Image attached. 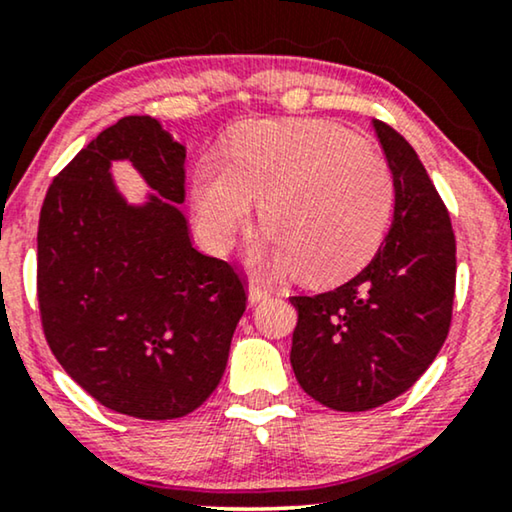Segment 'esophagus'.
Returning a JSON list of instances; mask_svg holds the SVG:
<instances>
[{
    "label": "esophagus",
    "mask_w": 512,
    "mask_h": 512,
    "mask_svg": "<svg viewBox=\"0 0 512 512\" xmlns=\"http://www.w3.org/2000/svg\"><path fill=\"white\" fill-rule=\"evenodd\" d=\"M268 296H270L268 286H265L263 282H258V279H251V282H249V303L256 305V303H261V300H265Z\"/></svg>",
    "instance_id": "obj_1"
}]
</instances>
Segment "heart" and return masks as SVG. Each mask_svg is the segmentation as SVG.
<instances>
[{
	"label": "heart",
	"mask_w": 512,
	"mask_h": 512,
	"mask_svg": "<svg viewBox=\"0 0 512 512\" xmlns=\"http://www.w3.org/2000/svg\"><path fill=\"white\" fill-rule=\"evenodd\" d=\"M195 219L205 242L228 249L263 202L270 228L258 261L340 282L377 254L396 209V179L382 153L328 121L261 123L228 158L200 160Z\"/></svg>",
	"instance_id": "heart-1"
}]
</instances>
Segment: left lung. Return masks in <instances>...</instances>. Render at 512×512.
I'll return each instance as SVG.
<instances>
[{
    "mask_svg": "<svg viewBox=\"0 0 512 512\" xmlns=\"http://www.w3.org/2000/svg\"><path fill=\"white\" fill-rule=\"evenodd\" d=\"M396 179L394 221L366 268L338 289L293 296L291 366L305 394L363 412L408 391L452 321L457 242L443 198L403 135L373 121Z\"/></svg>",
    "mask_w": 512,
    "mask_h": 512,
    "instance_id": "8db88e82",
    "label": "left lung"
}]
</instances>
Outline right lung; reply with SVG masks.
<instances>
[{
	"label": "right lung",
	"mask_w": 512,
	"mask_h": 512,
	"mask_svg": "<svg viewBox=\"0 0 512 512\" xmlns=\"http://www.w3.org/2000/svg\"><path fill=\"white\" fill-rule=\"evenodd\" d=\"M111 159L159 193L128 206ZM186 149L151 116L102 130L48 186L37 233V298L48 347L104 408L177 419L221 382L247 310L244 277L200 254L181 214Z\"/></svg>",
	"instance_id": "obj_1"
}]
</instances>
